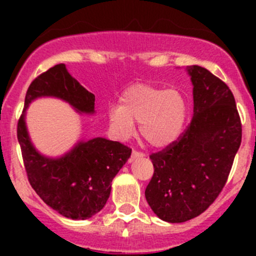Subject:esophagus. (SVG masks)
Listing matches in <instances>:
<instances>
[{
  "label": "esophagus",
  "mask_w": 256,
  "mask_h": 256,
  "mask_svg": "<svg viewBox=\"0 0 256 256\" xmlns=\"http://www.w3.org/2000/svg\"><path fill=\"white\" fill-rule=\"evenodd\" d=\"M144 157V154L140 151H136V150H134L132 151V160H136V158H142Z\"/></svg>",
  "instance_id": "1"
}]
</instances>
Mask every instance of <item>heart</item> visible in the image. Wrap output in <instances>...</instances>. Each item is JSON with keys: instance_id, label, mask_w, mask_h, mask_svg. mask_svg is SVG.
<instances>
[{"instance_id": "b5f03b06", "label": "heart", "mask_w": 256, "mask_h": 256, "mask_svg": "<svg viewBox=\"0 0 256 256\" xmlns=\"http://www.w3.org/2000/svg\"><path fill=\"white\" fill-rule=\"evenodd\" d=\"M109 122L120 138L135 132L140 124L141 136L151 146L162 148L177 140L188 116V102L177 88L162 89L138 84L128 88L121 96V105H112L108 112Z\"/></svg>"}]
</instances>
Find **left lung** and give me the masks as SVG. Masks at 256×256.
Segmentation results:
<instances>
[{
    "instance_id": "obj_1",
    "label": "left lung",
    "mask_w": 256,
    "mask_h": 256,
    "mask_svg": "<svg viewBox=\"0 0 256 256\" xmlns=\"http://www.w3.org/2000/svg\"><path fill=\"white\" fill-rule=\"evenodd\" d=\"M193 85V118L180 140L150 156L154 176L144 197L168 223L196 218L216 200L242 142L233 92L200 66H187Z\"/></svg>"
}]
</instances>
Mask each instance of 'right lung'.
I'll return each instance as SVG.
<instances>
[{"instance_id": "1", "label": "right lung", "mask_w": 256, "mask_h": 256, "mask_svg": "<svg viewBox=\"0 0 256 256\" xmlns=\"http://www.w3.org/2000/svg\"><path fill=\"white\" fill-rule=\"evenodd\" d=\"M40 98L68 102L78 114H95V95L56 64L30 85L24 109L18 121L17 138L28 180L46 204L60 216L84 220L99 213L109 200L112 182L131 156V148L105 138H82L59 157L40 154L30 141L26 114Z\"/></svg>"}]
</instances>
